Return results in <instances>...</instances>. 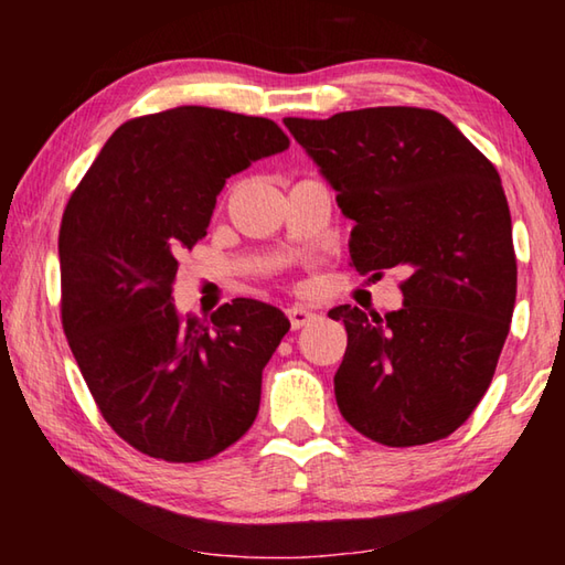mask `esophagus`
Returning <instances> with one entry per match:
<instances>
[{
    "mask_svg": "<svg viewBox=\"0 0 565 565\" xmlns=\"http://www.w3.org/2000/svg\"><path fill=\"white\" fill-rule=\"evenodd\" d=\"M317 319H319V313L309 311L306 306H291V309H289V321H291L294 331L309 327V323H313Z\"/></svg>",
    "mask_w": 565,
    "mask_h": 565,
    "instance_id": "obj_1",
    "label": "esophagus"
}]
</instances>
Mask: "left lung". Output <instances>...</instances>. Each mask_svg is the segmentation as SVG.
<instances>
[{
    "label": "left lung",
    "instance_id": "8db88e82",
    "mask_svg": "<svg viewBox=\"0 0 565 565\" xmlns=\"http://www.w3.org/2000/svg\"><path fill=\"white\" fill-rule=\"evenodd\" d=\"M284 124L353 222L356 271H406L404 306L384 319L359 306L329 311L349 333L333 376L341 416L384 446L446 438L489 388L513 317L515 254L499 171L431 109Z\"/></svg>",
    "mask_w": 565,
    "mask_h": 565
}]
</instances>
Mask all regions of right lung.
<instances>
[{"label": "right lung", "mask_w": 565, "mask_h": 565, "mask_svg": "<svg viewBox=\"0 0 565 565\" xmlns=\"http://www.w3.org/2000/svg\"><path fill=\"white\" fill-rule=\"evenodd\" d=\"M289 149L279 124L177 107L111 134L60 228L62 327L107 424L171 463L206 461L252 428L262 371L289 331L276 306L234 299L181 319L179 254L206 236L218 191Z\"/></svg>", "instance_id": "add662e5"}]
</instances>
